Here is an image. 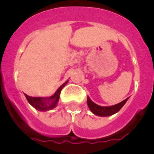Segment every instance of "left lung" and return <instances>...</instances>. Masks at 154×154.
Wrapping results in <instances>:
<instances>
[{
    "mask_svg": "<svg viewBox=\"0 0 154 154\" xmlns=\"http://www.w3.org/2000/svg\"><path fill=\"white\" fill-rule=\"evenodd\" d=\"M127 99L128 98L121 102V103L114 105V106H100L99 105L94 103L91 100L90 98L88 96V98H87V104H88L89 109L95 115L99 116H112L113 114L116 113L124 106V104L127 101Z\"/></svg>",
    "mask_w": 154,
    "mask_h": 154,
    "instance_id": "left-lung-1",
    "label": "left lung"
}]
</instances>
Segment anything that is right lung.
Here are the masks:
<instances>
[{
  "mask_svg": "<svg viewBox=\"0 0 154 154\" xmlns=\"http://www.w3.org/2000/svg\"><path fill=\"white\" fill-rule=\"evenodd\" d=\"M68 81H66L65 83L62 84L55 92V93L53 96H50L48 98H42V97H31L28 95L24 94L28 103L32 106L35 109L39 110V111H48L55 108L58 104V102L59 100V96H60L61 91L63 89V87L67 84Z\"/></svg>",
  "mask_w": 154,
  "mask_h": 154,
  "instance_id": "1",
  "label": "right lung"
}]
</instances>
